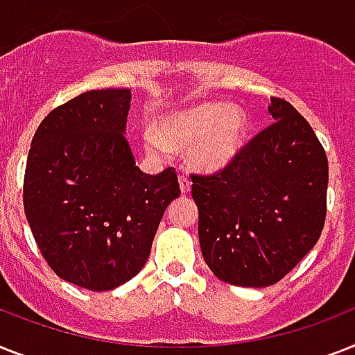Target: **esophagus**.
Here are the masks:
<instances>
[{
	"label": "esophagus",
	"mask_w": 355,
	"mask_h": 355,
	"mask_svg": "<svg viewBox=\"0 0 355 355\" xmlns=\"http://www.w3.org/2000/svg\"><path fill=\"white\" fill-rule=\"evenodd\" d=\"M178 184H180V193H182V195H187L189 189H191V180L187 177H184V175H180V177H178Z\"/></svg>",
	"instance_id": "34e87169"
}]
</instances>
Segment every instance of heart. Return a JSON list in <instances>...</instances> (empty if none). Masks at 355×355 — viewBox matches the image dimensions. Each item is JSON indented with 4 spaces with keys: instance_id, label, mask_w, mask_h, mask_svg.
Here are the masks:
<instances>
[{
    "instance_id": "obj_1",
    "label": "heart",
    "mask_w": 355,
    "mask_h": 355,
    "mask_svg": "<svg viewBox=\"0 0 355 355\" xmlns=\"http://www.w3.org/2000/svg\"><path fill=\"white\" fill-rule=\"evenodd\" d=\"M248 132L246 112L237 105L200 103L173 112L158 123V132H146L144 144L151 157H166L169 148L189 149V164L202 173H215L235 160Z\"/></svg>"
}]
</instances>
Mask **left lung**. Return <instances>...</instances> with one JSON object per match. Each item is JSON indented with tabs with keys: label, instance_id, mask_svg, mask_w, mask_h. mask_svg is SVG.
Returning <instances> with one entry per match:
<instances>
[{
	"label": "left lung",
	"instance_id": "obj_1",
	"mask_svg": "<svg viewBox=\"0 0 355 355\" xmlns=\"http://www.w3.org/2000/svg\"><path fill=\"white\" fill-rule=\"evenodd\" d=\"M273 118L215 175H191L204 261L220 281L272 286L321 237L328 160L310 123L282 98Z\"/></svg>",
	"mask_w": 355,
	"mask_h": 355
}]
</instances>
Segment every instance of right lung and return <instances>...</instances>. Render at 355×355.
<instances>
[{
	"label": "right lung",
	"instance_id": "1",
	"mask_svg": "<svg viewBox=\"0 0 355 355\" xmlns=\"http://www.w3.org/2000/svg\"><path fill=\"white\" fill-rule=\"evenodd\" d=\"M129 89L87 91L53 109L34 132L23 207L43 259L63 281L105 292L144 268L175 169L146 175L123 137Z\"/></svg>",
	"mask_w": 355,
	"mask_h": 355
}]
</instances>
